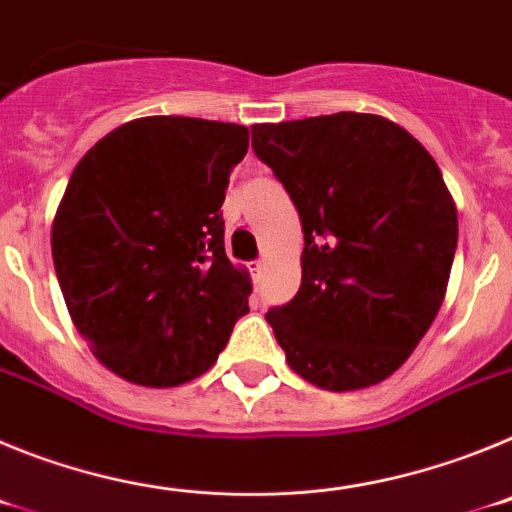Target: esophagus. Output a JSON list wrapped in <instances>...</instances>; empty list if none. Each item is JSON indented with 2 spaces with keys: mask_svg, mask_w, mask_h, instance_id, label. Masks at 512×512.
<instances>
[{
  "mask_svg": "<svg viewBox=\"0 0 512 512\" xmlns=\"http://www.w3.org/2000/svg\"><path fill=\"white\" fill-rule=\"evenodd\" d=\"M261 269H264V259L253 261V279H256V282L261 279Z\"/></svg>",
  "mask_w": 512,
  "mask_h": 512,
  "instance_id": "34e87169",
  "label": "esophagus"
}]
</instances>
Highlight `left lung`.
Wrapping results in <instances>:
<instances>
[{"label": "left lung", "instance_id": "1", "mask_svg": "<svg viewBox=\"0 0 512 512\" xmlns=\"http://www.w3.org/2000/svg\"><path fill=\"white\" fill-rule=\"evenodd\" d=\"M251 133L305 233L300 292L266 312L287 364L330 392L382 382L446 295L459 223L441 169L408 130L364 112Z\"/></svg>", "mask_w": 512, "mask_h": 512}]
</instances>
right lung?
<instances>
[{"label": "right lung", "mask_w": 512, "mask_h": 512, "mask_svg": "<svg viewBox=\"0 0 512 512\" xmlns=\"http://www.w3.org/2000/svg\"><path fill=\"white\" fill-rule=\"evenodd\" d=\"M248 128L140 117L76 164L53 220V266L76 330L110 372L176 387L217 361L251 279L225 253L230 171Z\"/></svg>", "instance_id": "add662e5"}]
</instances>
